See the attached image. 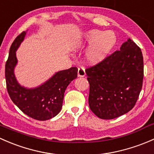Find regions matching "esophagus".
Here are the masks:
<instances>
[{
    "instance_id": "34e87169",
    "label": "esophagus",
    "mask_w": 154,
    "mask_h": 154,
    "mask_svg": "<svg viewBox=\"0 0 154 154\" xmlns=\"http://www.w3.org/2000/svg\"><path fill=\"white\" fill-rule=\"evenodd\" d=\"M86 75V72H85V68L84 66H80V67L78 69V76L79 77H84Z\"/></svg>"
}]
</instances>
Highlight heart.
Wrapping results in <instances>:
<instances>
[{
    "mask_svg": "<svg viewBox=\"0 0 154 154\" xmlns=\"http://www.w3.org/2000/svg\"><path fill=\"white\" fill-rule=\"evenodd\" d=\"M116 42V36L112 32L92 29L86 32L83 35L72 42L71 48L76 51L91 44L87 52V58L89 62L96 64L102 61L107 56L115 46Z\"/></svg>",
    "mask_w": 154,
    "mask_h": 154,
    "instance_id": "1",
    "label": "heart"
}]
</instances>
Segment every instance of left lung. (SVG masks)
Here are the masks:
<instances>
[{
	"label": "left lung",
	"mask_w": 154,
	"mask_h": 154,
	"mask_svg": "<svg viewBox=\"0 0 154 154\" xmlns=\"http://www.w3.org/2000/svg\"><path fill=\"white\" fill-rule=\"evenodd\" d=\"M85 71L89 106L99 118L112 119L135 106L142 88L144 64L141 49L131 39Z\"/></svg>",
	"instance_id": "left-lung-1"
}]
</instances>
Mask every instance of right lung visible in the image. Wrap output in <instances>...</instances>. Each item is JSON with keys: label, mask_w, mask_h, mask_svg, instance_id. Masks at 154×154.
Wrapping results in <instances>:
<instances>
[{"label": "right lung", "mask_w": 154, "mask_h": 154, "mask_svg": "<svg viewBox=\"0 0 154 154\" xmlns=\"http://www.w3.org/2000/svg\"><path fill=\"white\" fill-rule=\"evenodd\" d=\"M26 32L17 36L9 49L5 65L6 89L10 99L23 113L34 119L45 121L61 111L64 92L69 84L76 79L78 68L73 66L59 71L38 88L26 89L20 86L14 75L17 64L15 52L23 42Z\"/></svg>", "instance_id": "add662e5"}]
</instances>
